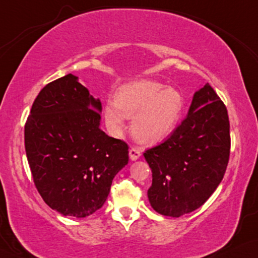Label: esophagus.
Segmentation results:
<instances>
[{"label":"esophagus","mask_w":258,"mask_h":258,"mask_svg":"<svg viewBox=\"0 0 258 258\" xmlns=\"http://www.w3.org/2000/svg\"><path fill=\"white\" fill-rule=\"evenodd\" d=\"M140 157H142V152H140L138 149H130V159H131V161H137V159H139Z\"/></svg>","instance_id":"1"}]
</instances>
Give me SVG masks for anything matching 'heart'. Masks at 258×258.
I'll use <instances>...</instances> for the list:
<instances>
[{"mask_svg": "<svg viewBox=\"0 0 258 258\" xmlns=\"http://www.w3.org/2000/svg\"><path fill=\"white\" fill-rule=\"evenodd\" d=\"M184 103L183 94L174 87L152 80L133 81L119 88L114 103H106L103 118L116 137L123 133L125 118H133V137L144 144H156L175 131Z\"/></svg>", "mask_w": 258, "mask_h": 258, "instance_id": "b5f03b06", "label": "heart"}]
</instances>
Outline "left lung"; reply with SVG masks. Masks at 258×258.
<instances>
[{"mask_svg": "<svg viewBox=\"0 0 258 258\" xmlns=\"http://www.w3.org/2000/svg\"><path fill=\"white\" fill-rule=\"evenodd\" d=\"M230 145L227 109L206 83L181 125L144 153L152 171L148 198L153 210L178 218L201 207L223 180Z\"/></svg>", "mask_w": 258, "mask_h": 258, "instance_id": "obj_1", "label": "left lung"}]
</instances>
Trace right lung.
I'll return each mask as SVG.
<instances>
[{
	"label": "right lung",
	"mask_w": 258,
	"mask_h": 258,
	"mask_svg": "<svg viewBox=\"0 0 258 258\" xmlns=\"http://www.w3.org/2000/svg\"><path fill=\"white\" fill-rule=\"evenodd\" d=\"M101 101L73 74L41 89L25 125V149L39 194L63 216L84 218L103 206L128 146L107 136Z\"/></svg>",
	"instance_id": "add662e5"
}]
</instances>
